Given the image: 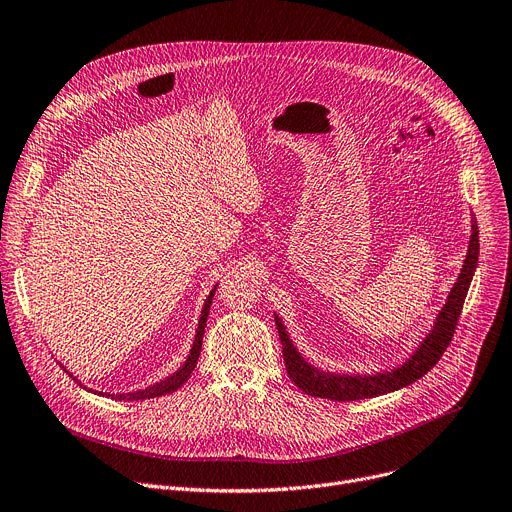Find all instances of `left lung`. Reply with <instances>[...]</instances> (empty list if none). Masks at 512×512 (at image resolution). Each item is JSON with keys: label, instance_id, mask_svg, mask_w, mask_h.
Here are the masks:
<instances>
[{"label": "left lung", "instance_id": "obj_1", "mask_svg": "<svg viewBox=\"0 0 512 512\" xmlns=\"http://www.w3.org/2000/svg\"><path fill=\"white\" fill-rule=\"evenodd\" d=\"M477 257H479V230H477V222H473V234L469 240V251H467V259H465V265L461 270V276H459V280H456L454 288L450 290V297L436 319L432 334H429L421 342L419 351L405 365L394 369V371H388V373L338 375V373L319 371L303 361V357L297 353V348L292 346V342L282 326V321L276 317L288 378L305 394H311L315 398L342 400V402L373 398V396L394 392V390H400V388L417 382L440 361V357L444 355V351L448 348V344L456 332V326H459V317H461V311L465 305V297H467L473 274H475V267H477Z\"/></svg>", "mask_w": 512, "mask_h": 512}]
</instances>
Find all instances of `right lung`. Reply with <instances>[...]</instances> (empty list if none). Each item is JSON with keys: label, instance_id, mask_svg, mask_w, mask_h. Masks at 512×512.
I'll use <instances>...</instances> for the list:
<instances>
[{"label": "right lung", "instance_id": "obj_1", "mask_svg": "<svg viewBox=\"0 0 512 512\" xmlns=\"http://www.w3.org/2000/svg\"><path fill=\"white\" fill-rule=\"evenodd\" d=\"M213 294H215V288L209 292V297L205 301V307L201 311V319H199V330H197V336H195V344L191 348V355H188L186 363L174 373L170 375L168 380L159 382L151 388H145V390H139V392H130V394H112V398H118V400H145V398H155V396H164V394H170V392H176L188 378H191V373L195 371L197 367V359L201 355V344H203V334H205V326H207V315H209V307H211V301H213Z\"/></svg>", "mask_w": 512, "mask_h": 512}]
</instances>
